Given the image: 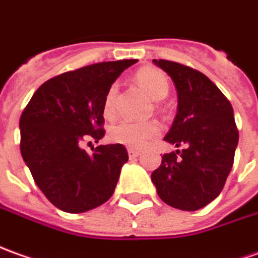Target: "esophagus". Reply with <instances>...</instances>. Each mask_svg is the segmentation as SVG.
Here are the masks:
<instances>
[{
    "instance_id": "esophagus-1",
    "label": "esophagus",
    "mask_w": 258,
    "mask_h": 258,
    "mask_svg": "<svg viewBox=\"0 0 258 258\" xmlns=\"http://www.w3.org/2000/svg\"><path fill=\"white\" fill-rule=\"evenodd\" d=\"M140 155V151L138 150H134V148H128V157L131 159L133 158H137Z\"/></svg>"
}]
</instances>
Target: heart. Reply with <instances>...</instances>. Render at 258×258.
<instances>
[{"mask_svg":"<svg viewBox=\"0 0 258 258\" xmlns=\"http://www.w3.org/2000/svg\"><path fill=\"white\" fill-rule=\"evenodd\" d=\"M137 85L140 86L145 93L154 100H162L169 92V83L166 76L154 69V68H143L136 73ZM114 97L115 86H111L106 93L104 103H103V114L111 117L114 113ZM159 134V125L154 121L136 122L124 120L114 124L108 131L110 141L115 144H121L130 148H141L148 140H151Z\"/></svg>","mask_w":258,"mask_h":258,"instance_id":"1","label":"heart"}]
</instances>
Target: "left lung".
I'll use <instances>...</instances> for the list:
<instances>
[{
  "label": "left lung",
  "mask_w": 258,
  "mask_h": 258,
  "mask_svg": "<svg viewBox=\"0 0 258 258\" xmlns=\"http://www.w3.org/2000/svg\"><path fill=\"white\" fill-rule=\"evenodd\" d=\"M172 79L178 111L166 143L186 145L162 155L151 173L158 196L180 210L202 209L216 199L232 171L239 131L233 107L225 94L199 70L165 59H154Z\"/></svg>",
  "instance_id": "obj_1"
}]
</instances>
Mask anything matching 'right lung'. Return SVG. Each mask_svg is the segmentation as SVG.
I'll list each match as a JSON object with an SVG mask.
<instances>
[{
  "label": "right lung",
  "mask_w": 258,
  "mask_h": 258,
  "mask_svg": "<svg viewBox=\"0 0 258 258\" xmlns=\"http://www.w3.org/2000/svg\"><path fill=\"white\" fill-rule=\"evenodd\" d=\"M136 59L89 64L49 79L33 93L19 118L21 155L50 203L83 213L114 194L128 154L121 144L99 145L92 155L80 144L104 137L107 90Z\"/></svg>",
  "instance_id": "add662e5"
}]
</instances>
